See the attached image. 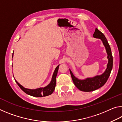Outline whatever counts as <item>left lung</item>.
Here are the masks:
<instances>
[{
    "instance_id": "obj_1",
    "label": "left lung",
    "mask_w": 122,
    "mask_h": 122,
    "mask_svg": "<svg viewBox=\"0 0 122 122\" xmlns=\"http://www.w3.org/2000/svg\"><path fill=\"white\" fill-rule=\"evenodd\" d=\"M93 36L94 38L100 39L102 41L103 45L106 47L107 53L108 54V63L107 65V68L106 71L102 75L96 76L95 77L92 78H87L83 80H78V78L75 77L71 71L70 70V73H71L72 80H73L74 84L78 89L82 92H92V91L95 90L104 86L108 80L109 76L110 75L111 70L112 69V55L111 53L110 47L109 46L106 36L97 28L95 29Z\"/></svg>"
}]
</instances>
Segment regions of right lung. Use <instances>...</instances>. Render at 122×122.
<instances>
[{
    "instance_id": "add662e5",
    "label": "right lung",
    "mask_w": 122,
    "mask_h": 122,
    "mask_svg": "<svg viewBox=\"0 0 122 122\" xmlns=\"http://www.w3.org/2000/svg\"><path fill=\"white\" fill-rule=\"evenodd\" d=\"M59 66H57L56 68H55V71L54 72V74L52 76V78H51V83L45 88H38L36 89H29L25 88L21 85V84H20L18 83L16 80H15V81L18 85L19 86V87L21 89V90L22 91H24V92L27 94L29 95L34 97H38L48 96L49 95L52 94L54 90L55 89V86H56V77L57 74V71H58L59 69Z\"/></svg>"
}]
</instances>
